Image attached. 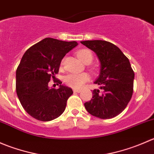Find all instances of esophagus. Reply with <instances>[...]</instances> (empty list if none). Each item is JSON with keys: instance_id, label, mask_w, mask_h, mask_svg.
Instances as JSON below:
<instances>
[{"instance_id": "34e87169", "label": "esophagus", "mask_w": 154, "mask_h": 154, "mask_svg": "<svg viewBox=\"0 0 154 154\" xmlns=\"http://www.w3.org/2000/svg\"><path fill=\"white\" fill-rule=\"evenodd\" d=\"M73 91H74V92L80 93L81 91V89H80V88H73Z\"/></svg>"}]
</instances>
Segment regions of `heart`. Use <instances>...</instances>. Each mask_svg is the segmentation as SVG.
I'll use <instances>...</instances> for the list:
<instances>
[{
    "label": "heart",
    "instance_id": "obj_1",
    "mask_svg": "<svg viewBox=\"0 0 154 154\" xmlns=\"http://www.w3.org/2000/svg\"><path fill=\"white\" fill-rule=\"evenodd\" d=\"M77 56L79 60L85 64H89L93 60V54L91 51L86 48L79 50L77 52ZM88 80H89V76L86 73H80V74L71 73L66 76L65 83L68 86L74 88H80Z\"/></svg>",
    "mask_w": 154,
    "mask_h": 154
}]
</instances>
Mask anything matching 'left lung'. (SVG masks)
Wrapping results in <instances>:
<instances>
[{
    "label": "left lung",
    "instance_id": "left-lung-1",
    "mask_svg": "<svg viewBox=\"0 0 154 154\" xmlns=\"http://www.w3.org/2000/svg\"><path fill=\"white\" fill-rule=\"evenodd\" d=\"M94 51L100 63V75L94 82L100 86L92 91V98L84 106L88 113L101 119L120 114L133 92L134 72L128 58L114 44L102 40L80 42Z\"/></svg>",
    "mask_w": 154,
    "mask_h": 154
}]
</instances>
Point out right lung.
I'll use <instances>...</instances> for the list:
<instances>
[{"mask_svg": "<svg viewBox=\"0 0 154 154\" xmlns=\"http://www.w3.org/2000/svg\"><path fill=\"white\" fill-rule=\"evenodd\" d=\"M77 42L45 38L24 53L16 70V93L26 112L37 120L49 122L65 111L69 87L57 80L60 88H49L48 83L59 72L63 57Z\"/></svg>", "mask_w": 154, "mask_h": 154, "instance_id": "1", "label": "right lung"}]
</instances>
